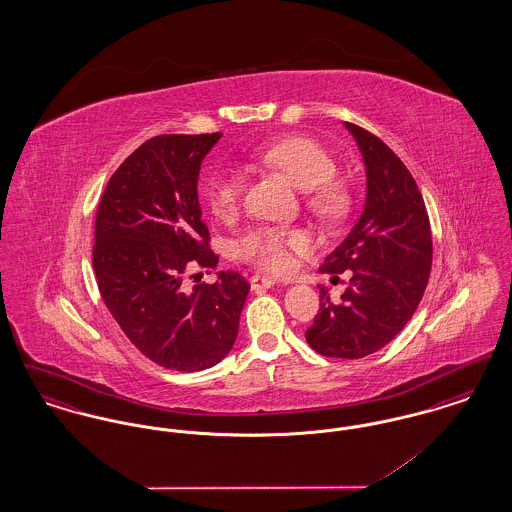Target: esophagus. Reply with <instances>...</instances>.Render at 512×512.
<instances>
[{"label":"esophagus","mask_w":512,"mask_h":512,"mask_svg":"<svg viewBox=\"0 0 512 512\" xmlns=\"http://www.w3.org/2000/svg\"><path fill=\"white\" fill-rule=\"evenodd\" d=\"M249 284H251V290L263 292V290L272 288L276 282H274L270 276H265V274H253V276L249 278Z\"/></svg>","instance_id":"obj_1"}]
</instances>
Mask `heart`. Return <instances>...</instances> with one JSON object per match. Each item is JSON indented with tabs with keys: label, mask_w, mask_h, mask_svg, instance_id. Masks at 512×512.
I'll list each match as a JSON object with an SVG mask.
<instances>
[{
	"label": "heart",
	"mask_w": 512,
	"mask_h": 512,
	"mask_svg": "<svg viewBox=\"0 0 512 512\" xmlns=\"http://www.w3.org/2000/svg\"><path fill=\"white\" fill-rule=\"evenodd\" d=\"M251 157L255 163L284 172L297 188L307 190V205L318 219L336 222L347 213L349 192L334 178L336 159L317 140L286 136L257 147ZM205 197L213 215L228 219L242 203L244 178L230 169L217 171L207 180ZM307 245L309 236L301 228L259 224L236 240L234 253L268 272H284L292 267L293 251H303Z\"/></svg>",
	"instance_id": "b5f03b06"
}]
</instances>
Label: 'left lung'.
I'll return each instance as SVG.
<instances>
[{
	"label": "left lung",
	"instance_id": "obj_1",
	"mask_svg": "<svg viewBox=\"0 0 512 512\" xmlns=\"http://www.w3.org/2000/svg\"><path fill=\"white\" fill-rule=\"evenodd\" d=\"M366 167L361 219L320 267L351 270L340 303L320 290V311L305 332L324 357L363 359L388 345L411 320L432 270V232L413 174L378 136L345 122Z\"/></svg>",
	"mask_w": 512,
	"mask_h": 512
}]
</instances>
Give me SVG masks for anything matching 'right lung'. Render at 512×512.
Listing matches in <instances>:
<instances>
[{
	"label": "right lung",
	"instance_id": "add662e5",
	"mask_svg": "<svg viewBox=\"0 0 512 512\" xmlns=\"http://www.w3.org/2000/svg\"><path fill=\"white\" fill-rule=\"evenodd\" d=\"M220 136L147 140L113 172L96 215L92 265L105 307L142 355L178 372L205 370L228 355L249 293L234 270L184 288L192 268L219 263L201 220L197 178Z\"/></svg>",
	"mask_w": 512,
	"mask_h": 512
}]
</instances>
